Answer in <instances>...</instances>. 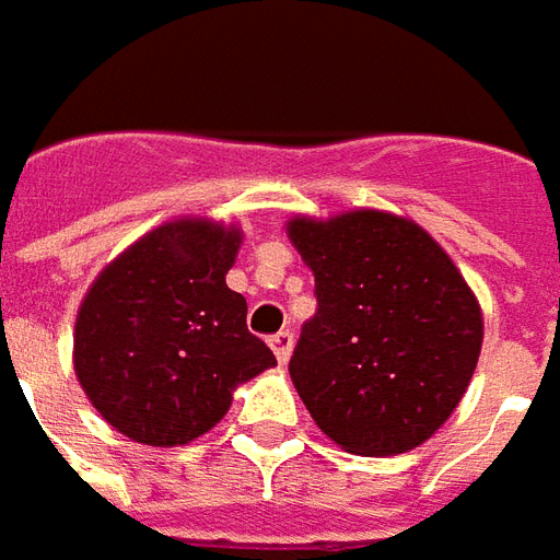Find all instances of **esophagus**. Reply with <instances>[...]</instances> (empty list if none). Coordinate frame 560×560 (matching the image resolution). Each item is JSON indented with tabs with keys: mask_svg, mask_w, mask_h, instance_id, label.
Returning a JSON list of instances; mask_svg holds the SVG:
<instances>
[{
	"mask_svg": "<svg viewBox=\"0 0 560 560\" xmlns=\"http://www.w3.org/2000/svg\"><path fill=\"white\" fill-rule=\"evenodd\" d=\"M292 343H295V337H292V331H277V335L271 337V350L273 355H277V362L287 364L289 355H292Z\"/></svg>",
	"mask_w": 560,
	"mask_h": 560,
	"instance_id": "obj_1",
	"label": "esophagus"
}]
</instances>
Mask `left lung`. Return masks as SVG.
Here are the masks:
<instances>
[{
	"instance_id": "8db88e82",
	"label": "left lung",
	"mask_w": 560,
	"mask_h": 560,
	"mask_svg": "<svg viewBox=\"0 0 560 560\" xmlns=\"http://www.w3.org/2000/svg\"><path fill=\"white\" fill-rule=\"evenodd\" d=\"M316 277L289 374L313 422L355 455H398L438 431L477 371L482 313L422 225L383 210L295 217Z\"/></svg>"
}]
</instances>
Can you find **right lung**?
<instances>
[{
  "mask_svg": "<svg viewBox=\"0 0 560 560\" xmlns=\"http://www.w3.org/2000/svg\"><path fill=\"white\" fill-rule=\"evenodd\" d=\"M241 229L174 220L98 273L74 323V374L135 443L184 446L217 425L237 383L277 364L225 287Z\"/></svg>",
  "mask_w": 560,
  "mask_h": 560,
  "instance_id": "right-lung-1",
  "label": "right lung"
}]
</instances>
